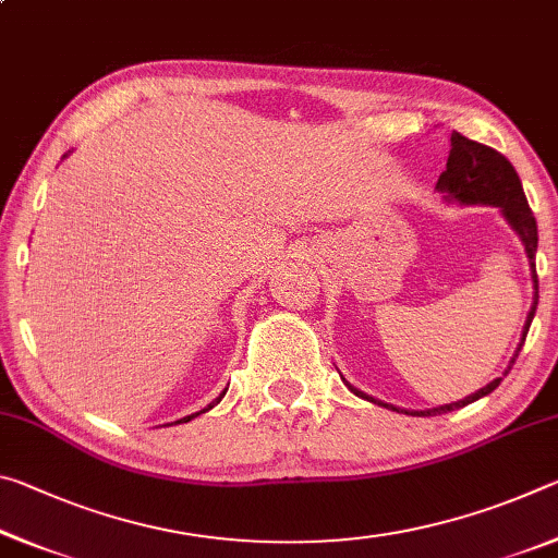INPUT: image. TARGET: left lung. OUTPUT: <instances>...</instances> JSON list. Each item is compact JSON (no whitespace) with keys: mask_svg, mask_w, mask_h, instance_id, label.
Wrapping results in <instances>:
<instances>
[{"mask_svg":"<svg viewBox=\"0 0 558 558\" xmlns=\"http://www.w3.org/2000/svg\"><path fill=\"white\" fill-rule=\"evenodd\" d=\"M436 189L448 204L497 206L499 214H502L505 221L509 223V229L519 235V241H522V245H524V253L529 258V270H532L534 298H532V307H529L526 319H524L522 339H519L514 354H512V359H509L507 369L502 372V376H507L509 369H512V364L517 362L519 352H522L529 325H532V319L536 315V302H539V278H536V243H539V233H536V219H534L532 209H529L522 182H519L517 169L509 165V159L505 155H499L493 147L480 145V143H475V140H468L465 135H460V132H456V130H452V135H450V155H448L446 172L438 177ZM502 376H497V379L483 386L480 391L465 396L462 401L436 405V409H426V411L396 409V405H391V403H384L379 399H374V396H369V393L359 391L356 386H352L344 379V376H342V381L347 384L349 391L359 396V399H366L376 405H384V409H391L396 413L440 415V413L462 409V405H468L472 401L483 399V396H487V393H493L499 386V381H502Z\"/></svg>","mask_w":558,"mask_h":558,"instance_id":"1","label":"left lung"}]
</instances>
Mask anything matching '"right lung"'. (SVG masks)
<instances>
[{"instance_id":"1","label":"right lung","mask_w":558,"mask_h":558,"mask_svg":"<svg viewBox=\"0 0 558 558\" xmlns=\"http://www.w3.org/2000/svg\"><path fill=\"white\" fill-rule=\"evenodd\" d=\"M65 157H69V155H63V159ZM226 391H229V389H223L221 391V396H219V399H216V401H211L209 405H206V409H202L199 413H206V411H209V409H214V403H219L221 399H223V396H226ZM199 413H192V415H184V418H179V421H174V426H177V423H189V421H192V418H196V415H199ZM167 426H172V423H167Z\"/></svg>"}]
</instances>
